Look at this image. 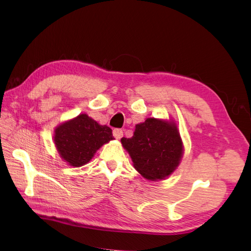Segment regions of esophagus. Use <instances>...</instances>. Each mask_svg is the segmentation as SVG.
<instances>
[{"mask_svg": "<svg viewBox=\"0 0 251 251\" xmlns=\"http://www.w3.org/2000/svg\"><path fill=\"white\" fill-rule=\"evenodd\" d=\"M113 135H114V137H115V138L120 139L124 136V131L121 130V128H114Z\"/></svg>", "mask_w": 251, "mask_h": 251, "instance_id": "esophagus-1", "label": "esophagus"}]
</instances>
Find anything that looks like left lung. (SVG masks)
<instances>
[{
    "instance_id": "8db88e82",
    "label": "left lung",
    "mask_w": 251,
    "mask_h": 251,
    "mask_svg": "<svg viewBox=\"0 0 251 251\" xmlns=\"http://www.w3.org/2000/svg\"><path fill=\"white\" fill-rule=\"evenodd\" d=\"M121 143L134 168L149 180L168 177L178 166L183 151L176 126L155 118L136 126L133 137H123Z\"/></svg>"
}]
</instances>
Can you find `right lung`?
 Wrapping results in <instances>:
<instances>
[{
    "label": "right lung",
    "instance_id": "obj_1",
    "mask_svg": "<svg viewBox=\"0 0 251 251\" xmlns=\"http://www.w3.org/2000/svg\"><path fill=\"white\" fill-rule=\"evenodd\" d=\"M113 139L108 126L98 125L87 114L60 125L54 135L58 153L72 166L88 163L102 144Z\"/></svg>",
    "mask_w": 251,
    "mask_h": 251
}]
</instances>
